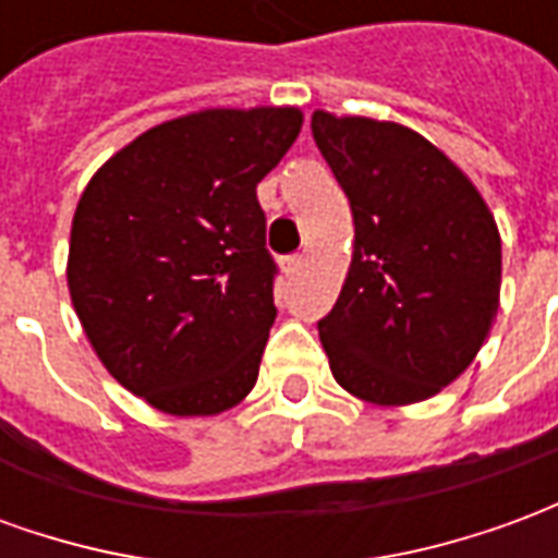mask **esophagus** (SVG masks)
Returning a JSON list of instances; mask_svg holds the SVG:
<instances>
[{
    "mask_svg": "<svg viewBox=\"0 0 558 558\" xmlns=\"http://www.w3.org/2000/svg\"><path fill=\"white\" fill-rule=\"evenodd\" d=\"M302 263H304V256H302V254L287 256V259H283V271H287V275H295V271L302 268Z\"/></svg>",
    "mask_w": 558,
    "mask_h": 558,
    "instance_id": "esophagus-1",
    "label": "esophagus"
}]
</instances>
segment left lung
<instances>
[{"instance_id": "8db88e82", "label": "left lung", "mask_w": 558, "mask_h": 558, "mask_svg": "<svg viewBox=\"0 0 558 558\" xmlns=\"http://www.w3.org/2000/svg\"><path fill=\"white\" fill-rule=\"evenodd\" d=\"M311 131L355 220L347 283L316 323L331 374L371 403L430 398L490 331L502 278L496 220L410 128L314 113Z\"/></svg>"}]
</instances>
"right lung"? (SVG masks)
Here are the masks:
<instances>
[{
  "label": "right lung",
  "instance_id": "1",
  "mask_svg": "<svg viewBox=\"0 0 558 558\" xmlns=\"http://www.w3.org/2000/svg\"><path fill=\"white\" fill-rule=\"evenodd\" d=\"M299 131L292 107L172 119L80 196L71 302L104 367L155 410L215 415L254 388L278 316L256 184Z\"/></svg>",
  "mask_w": 558,
  "mask_h": 558
}]
</instances>
